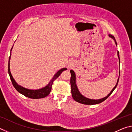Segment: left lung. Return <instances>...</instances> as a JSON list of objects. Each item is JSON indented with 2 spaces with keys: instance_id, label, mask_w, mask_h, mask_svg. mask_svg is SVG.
<instances>
[{
  "instance_id": "left-lung-1",
  "label": "left lung",
  "mask_w": 132,
  "mask_h": 132,
  "mask_svg": "<svg viewBox=\"0 0 132 132\" xmlns=\"http://www.w3.org/2000/svg\"><path fill=\"white\" fill-rule=\"evenodd\" d=\"M109 36L111 37L112 38H113V40H114L115 42L116 45H117V41L115 39V37L112 35L111 34H109ZM118 57H119V62H120V57H119V52H118ZM70 73H71V77H70V84H71V94H72V97L76 101H77L79 103H81L82 104H86V105H94V104H98L101 103V102H103L105 101L106 99H107L110 95L111 94L113 90H115L117 87L118 81H119V79L118 80L117 83L116 84V86H115V87L112 89V90L111 91V92L109 94L106 96V97H104L102 99L100 100H91L89 99V98H87L86 97H84L83 95H82L79 92V91L78 90V88L77 87L76 84V75H75V73L74 72V71L73 70H70Z\"/></svg>"
}]
</instances>
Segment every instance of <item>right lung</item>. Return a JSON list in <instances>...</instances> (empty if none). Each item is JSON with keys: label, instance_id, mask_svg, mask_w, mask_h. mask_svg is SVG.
<instances>
[{"label": "right lung", "instance_id": "obj_1", "mask_svg": "<svg viewBox=\"0 0 132 132\" xmlns=\"http://www.w3.org/2000/svg\"><path fill=\"white\" fill-rule=\"evenodd\" d=\"M13 48V47H12ZM12 48L11 49V51L12 50ZM10 56L9 57V64H8V72L9 75L10 76L11 81H12V84L14 86V87L15 88L18 92L21 93V94L24 95L27 97H28L30 98H32V99H38V98H42L48 96L51 91V88H52V86L53 81H55L57 78L62 73V71L66 70V68H63L61 69V70H59L56 73L54 76L52 78V79L51 80L47 86L45 87L39 89V90H29V89H27L23 87L20 86L19 85H18L16 82L15 81V80L13 79V76L11 74L10 71Z\"/></svg>", "mask_w": 132, "mask_h": 132}]
</instances>
